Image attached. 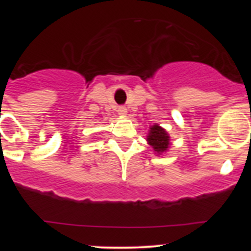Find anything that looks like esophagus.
I'll list each match as a JSON object with an SVG mask.
<instances>
[{"label":"esophagus","mask_w":251,"mask_h":251,"mask_svg":"<svg viewBox=\"0 0 251 251\" xmlns=\"http://www.w3.org/2000/svg\"><path fill=\"white\" fill-rule=\"evenodd\" d=\"M118 114H119V115H120V116H125L126 114H127V109H126L125 107H119Z\"/></svg>","instance_id":"esophagus-1"}]
</instances>
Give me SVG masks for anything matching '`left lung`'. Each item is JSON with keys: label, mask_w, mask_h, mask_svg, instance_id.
Returning a JSON list of instances; mask_svg holds the SVG:
<instances>
[{"label": "left lung", "mask_w": 251, "mask_h": 251, "mask_svg": "<svg viewBox=\"0 0 251 251\" xmlns=\"http://www.w3.org/2000/svg\"><path fill=\"white\" fill-rule=\"evenodd\" d=\"M147 142L153 148L154 153L156 155H161V154L166 153L171 146L170 135H169L165 128L161 127L158 124L149 126Z\"/></svg>", "instance_id": "left-lung-1"}]
</instances>
